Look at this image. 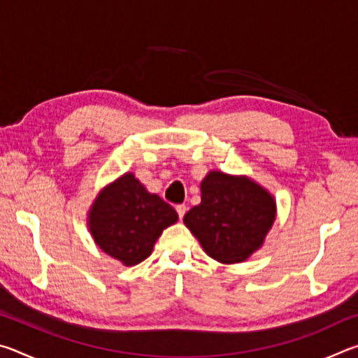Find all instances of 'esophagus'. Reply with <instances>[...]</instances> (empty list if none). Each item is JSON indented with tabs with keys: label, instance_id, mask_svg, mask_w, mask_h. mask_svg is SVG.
Returning a JSON list of instances; mask_svg holds the SVG:
<instances>
[{
	"label": "esophagus",
	"instance_id": "34e87169",
	"mask_svg": "<svg viewBox=\"0 0 358 358\" xmlns=\"http://www.w3.org/2000/svg\"><path fill=\"white\" fill-rule=\"evenodd\" d=\"M177 213H178V216H180V220H183V216H185V213H186V205L185 203H180V205H177Z\"/></svg>",
	"mask_w": 358,
	"mask_h": 358
}]
</instances>
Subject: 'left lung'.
<instances>
[{
	"label": "left lung",
	"instance_id": "obj_1",
	"mask_svg": "<svg viewBox=\"0 0 358 358\" xmlns=\"http://www.w3.org/2000/svg\"><path fill=\"white\" fill-rule=\"evenodd\" d=\"M202 202L183 221L210 257L243 262L259 250L275 221L276 203L246 177L210 172L201 185Z\"/></svg>",
	"mask_w": 358,
	"mask_h": 358
}]
</instances>
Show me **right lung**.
I'll list each match as a JSON object with an SVG mask.
<instances>
[{"label": "right lung", "instance_id": "obj_1", "mask_svg": "<svg viewBox=\"0 0 358 358\" xmlns=\"http://www.w3.org/2000/svg\"><path fill=\"white\" fill-rule=\"evenodd\" d=\"M177 221L172 205L150 194L132 173L107 186L90 211L96 245L129 266L147 259L162 230Z\"/></svg>", "mask_w": 358, "mask_h": 358}]
</instances>
